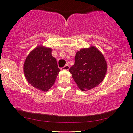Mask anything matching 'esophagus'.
Returning <instances> with one entry per match:
<instances>
[{
    "label": "esophagus",
    "mask_w": 133,
    "mask_h": 133,
    "mask_svg": "<svg viewBox=\"0 0 133 133\" xmlns=\"http://www.w3.org/2000/svg\"><path fill=\"white\" fill-rule=\"evenodd\" d=\"M69 68H70V67H69V65H66V66H64L63 67H62V68L61 69V70H68Z\"/></svg>",
    "instance_id": "34e87169"
}]
</instances>
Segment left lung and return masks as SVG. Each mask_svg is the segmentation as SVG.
Listing matches in <instances>:
<instances>
[{
    "mask_svg": "<svg viewBox=\"0 0 133 133\" xmlns=\"http://www.w3.org/2000/svg\"><path fill=\"white\" fill-rule=\"evenodd\" d=\"M107 65L104 56L95 46L83 48L76 53L75 64L69 69L72 78L81 90L92 89L103 81Z\"/></svg>",
    "mask_w": 133,
    "mask_h": 133,
    "instance_id": "left-lung-1",
    "label": "left lung"
}]
</instances>
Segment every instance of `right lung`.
<instances>
[{"label":"right lung","instance_id":"add662e5","mask_svg":"<svg viewBox=\"0 0 133 133\" xmlns=\"http://www.w3.org/2000/svg\"><path fill=\"white\" fill-rule=\"evenodd\" d=\"M23 71L30 84L45 92L54 85L60 70L52 55V49L38 46L27 56Z\"/></svg>","mask_w":133,"mask_h":133}]
</instances>
